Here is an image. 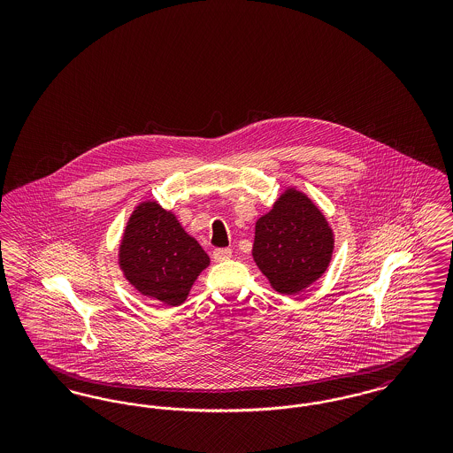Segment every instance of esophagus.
Returning <instances> with one entry per match:
<instances>
[{
  "label": "esophagus",
  "instance_id": "1",
  "mask_svg": "<svg viewBox=\"0 0 453 453\" xmlns=\"http://www.w3.org/2000/svg\"><path fill=\"white\" fill-rule=\"evenodd\" d=\"M233 257V251L229 248H217L214 250V259L216 261H226Z\"/></svg>",
  "mask_w": 453,
  "mask_h": 453
}]
</instances>
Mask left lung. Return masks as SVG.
Instances as JSON below:
<instances>
[{
  "instance_id": "1",
  "label": "left lung",
  "mask_w": 453,
  "mask_h": 453,
  "mask_svg": "<svg viewBox=\"0 0 453 453\" xmlns=\"http://www.w3.org/2000/svg\"><path fill=\"white\" fill-rule=\"evenodd\" d=\"M334 250V234L316 203L287 188L255 227L253 258L270 285L296 296L318 280Z\"/></svg>"
}]
</instances>
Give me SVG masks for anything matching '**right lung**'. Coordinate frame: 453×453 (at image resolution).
Segmentation results:
<instances>
[{
    "label": "right lung",
    "instance_id": "add662e5",
    "mask_svg": "<svg viewBox=\"0 0 453 453\" xmlns=\"http://www.w3.org/2000/svg\"><path fill=\"white\" fill-rule=\"evenodd\" d=\"M209 263L207 253L173 212L152 200L135 207L119 248V265L142 296L180 305Z\"/></svg>",
    "mask_w": 453,
    "mask_h": 453
}]
</instances>
